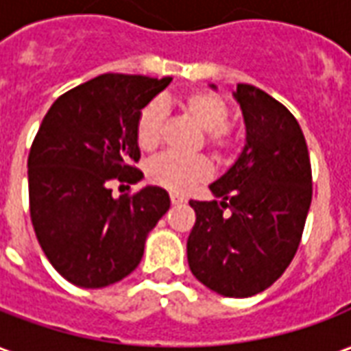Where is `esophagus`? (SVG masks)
Segmentation results:
<instances>
[{
  "label": "esophagus",
  "mask_w": 351,
  "mask_h": 351,
  "mask_svg": "<svg viewBox=\"0 0 351 351\" xmlns=\"http://www.w3.org/2000/svg\"><path fill=\"white\" fill-rule=\"evenodd\" d=\"M171 203H173V205H182V203H186V197H184V195H178V193H171Z\"/></svg>",
  "instance_id": "34e87169"
}]
</instances>
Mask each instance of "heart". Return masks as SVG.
<instances>
[{
    "label": "heart",
    "instance_id": "b5f03b06",
    "mask_svg": "<svg viewBox=\"0 0 351 351\" xmlns=\"http://www.w3.org/2000/svg\"><path fill=\"white\" fill-rule=\"evenodd\" d=\"M169 105L176 107L182 114L203 131V143L218 161H228L239 148L241 133L229 120V107L218 93L208 90H193L173 97ZM165 110L158 101H150L138 110L135 120V138L141 150L150 152L158 148L163 133ZM148 180L160 188L175 193H184L205 182L210 176V165L205 158H180L175 154H161L148 163Z\"/></svg>",
    "mask_w": 351,
    "mask_h": 351
}]
</instances>
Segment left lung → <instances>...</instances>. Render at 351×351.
Returning a JSON list of instances; mask_svg holds the SVG:
<instances>
[{
  "mask_svg": "<svg viewBox=\"0 0 351 351\" xmlns=\"http://www.w3.org/2000/svg\"><path fill=\"white\" fill-rule=\"evenodd\" d=\"M246 146L210 184L221 201H190L193 276L226 297H252L284 274L301 243L312 203V167L301 125L280 101L239 84Z\"/></svg>",
  "mask_w": 351,
  "mask_h": 351,
  "instance_id": "obj_1",
  "label": "left lung"
}]
</instances>
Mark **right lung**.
Here are the masks:
<instances>
[{
	"mask_svg": "<svg viewBox=\"0 0 351 351\" xmlns=\"http://www.w3.org/2000/svg\"><path fill=\"white\" fill-rule=\"evenodd\" d=\"M171 77L105 73L60 95L27 156L29 216L45 256L79 287H105L137 269L146 235L171 201L146 186L112 197L143 173L135 120Z\"/></svg>",
	"mask_w": 351,
	"mask_h": 351,
	"instance_id": "obj_1",
	"label": "right lung"
}]
</instances>
